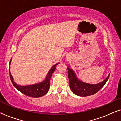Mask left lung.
<instances>
[{"label":"left lung","instance_id":"left-lung-1","mask_svg":"<svg viewBox=\"0 0 121 121\" xmlns=\"http://www.w3.org/2000/svg\"><path fill=\"white\" fill-rule=\"evenodd\" d=\"M67 70H68V77L70 81L71 90L76 95L81 97L91 96L97 93L105 85L109 77V75H108L104 81L98 84H88L77 79L72 69L68 67Z\"/></svg>","mask_w":121,"mask_h":121}]
</instances>
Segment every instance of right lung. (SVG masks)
Listing matches in <instances>:
<instances>
[{"label":"right lung","instance_id":"add662e5","mask_svg":"<svg viewBox=\"0 0 121 121\" xmlns=\"http://www.w3.org/2000/svg\"><path fill=\"white\" fill-rule=\"evenodd\" d=\"M57 64H55L50 70L49 72H48V75L46 76L45 80L42 82L38 83V84L29 85V86H20V85H17V83L14 82V81H13V78L10 72H9L10 80L14 87L17 90H19V91L23 93V94L25 95L29 96V97L35 98L42 97V96H44L49 91L51 76L52 75V73H54V71L55 70L56 65Z\"/></svg>","mask_w":121,"mask_h":121}]
</instances>
